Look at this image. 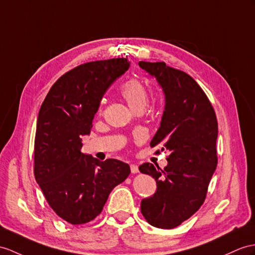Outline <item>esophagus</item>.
<instances>
[{"instance_id": "esophagus-1", "label": "esophagus", "mask_w": 255, "mask_h": 255, "mask_svg": "<svg viewBox=\"0 0 255 255\" xmlns=\"http://www.w3.org/2000/svg\"><path fill=\"white\" fill-rule=\"evenodd\" d=\"M131 172L133 173V174H136V173H138L139 170H138V166L136 164H131Z\"/></svg>"}]
</instances>
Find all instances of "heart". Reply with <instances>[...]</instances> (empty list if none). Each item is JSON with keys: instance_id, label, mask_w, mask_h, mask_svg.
I'll list each match as a JSON object with an SVG mask.
<instances>
[{"instance_id": "b5f03b06", "label": "heart", "mask_w": 255, "mask_h": 255, "mask_svg": "<svg viewBox=\"0 0 255 255\" xmlns=\"http://www.w3.org/2000/svg\"><path fill=\"white\" fill-rule=\"evenodd\" d=\"M121 95L133 110L144 109L148 101V91L146 85L138 79H129L126 81L120 89Z\"/></svg>"}]
</instances>
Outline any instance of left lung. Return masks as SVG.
<instances>
[{
  "label": "left lung",
  "mask_w": 255,
  "mask_h": 255,
  "mask_svg": "<svg viewBox=\"0 0 255 255\" xmlns=\"http://www.w3.org/2000/svg\"><path fill=\"white\" fill-rule=\"evenodd\" d=\"M138 65L156 78L165 98L150 146L161 144L170 152L164 169L151 163L139 166L157 183L153 196L141 200L140 211L150 225L171 229L195 214L206 199L217 165V120L206 93L189 74L165 63Z\"/></svg>",
  "instance_id": "obj_1"
}]
</instances>
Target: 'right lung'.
<instances>
[{
	"mask_svg": "<svg viewBox=\"0 0 255 255\" xmlns=\"http://www.w3.org/2000/svg\"><path fill=\"white\" fill-rule=\"evenodd\" d=\"M129 67L127 58L91 61L61 76L39 111L34 140V177L51 208L73 225L101 214L108 196L128 176L117 159L99 161L81 152L102 98Z\"/></svg>",
	"mask_w": 255,
	"mask_h": 255,
	"instance_id": "right-lung-1",
	"label": "right lung"
}]
</instances>
